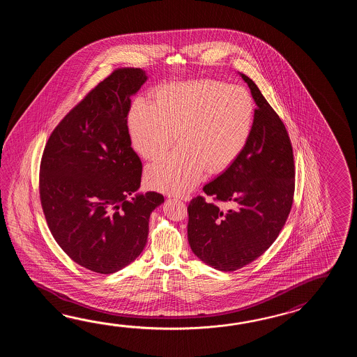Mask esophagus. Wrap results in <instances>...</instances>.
<instances>
[{"instance_id":"esophagus-1","label":"esophagus","mask_w":357,"mask_h":357,"mask_svg":"<svg viewBox=\"0 0 357 357\" xmlns=\"http://www.w3.org/2000/svg\"><path fill=\"white\" fill-rule=\"evenodd\" d=\"M176 199L182 200V202H188V200L190 199V195H181V197H176Z\"/></svg>"}]
</instances>
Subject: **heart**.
<instances>
[{
  "label": "heart",
  "mask_w": 357,
  "mask_h": 357,
  "mask_svg": "<svg viewBox=\"0 0 357 357\" xmlns=\"http://www.w3.org/2000/svg\"><path fill=\"white\" fill-rule=\"evenodd\" d=\"M255 122V103L241 86L220 80L165 84L153 103L137 100L129 114L130 137L146 160L160 158L177 140L178 148L146 169L153 189L186 192L205 169L220 174L243 154Z\"/></svg>",
  "instance_id": "heart-1"
}]
</instances>
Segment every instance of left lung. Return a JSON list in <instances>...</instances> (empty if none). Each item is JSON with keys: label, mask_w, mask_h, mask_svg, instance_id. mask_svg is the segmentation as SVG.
Returning <instances> with one entry per match:
<instances>
[{"label": "left lung", "mask_w": 357, "mask_h": 357, "mask_svg": "<svg viewBox=\"0 0 357 357\" xmlns=\"http://www.w3.org/2000/svg\"><path fill=\"white\" fill-rule=\"evenodd\" d=\"M257 103L250 142L234 165L188 206L190 248L202 261L234 272L264 254L289 218L295 194V160L280 116L246 75ZM220 202L229 204L227 210Z\"/></svg>", "instance_id": "1"}]
</instances>
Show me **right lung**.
Instances as JSON below:
<instances>
[{
  "instance_id": "right-lung-1",
  "label": "right lung",
  "mask_w": 357,
  "mask_h": 357,
  "mask_svg": "<svg viewBox=\"0 0 357 357\" xmlns=\"http://www.w3.org/2000/svg\"><path fill=\"white\" fill-rule=\"evenodd\" d=\"M144 71L119 68L94 86L48 137L39 168V197L56 243L79 266L111 274L144 249L160 192L137 197L143 165L131 148L130 96Z\"/></svg>"
}]
</instances>
